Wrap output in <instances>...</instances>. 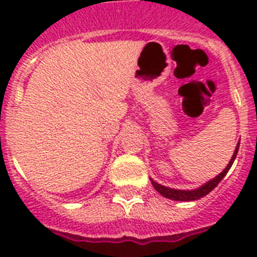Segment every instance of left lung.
<instances>
[{
	"instance_id": "left-lung-1",
	"label": "left lung",
	"mask_w": 257,
	"mask_h": 257,
	"mask_svg": "<svg viewBox=\"0 0 257 257\" xmlns=\"http://www.w3.org/2000/svg\"><path fill=\"white\" fill-rule=\"evenodd\" d=\"M239 147H240V140H239V143H237V145H236V149H235V152H233V155H232L231 160H229V163H228L227 167L224 168V171L216 176L215 179L209 180V181H207V183L204 184V185H201V187H199V188H196V189H192V191L173 189V188L164 187V185H161V184L156 183V181L152 179H151V183H152V185L155 187V189H156V191L159 192L160 195H163L164 197H167V199L175 200V201H195V200L201 199V197H204V196H207L209 192L213 191V189L217 187V184H219L220 181L224 179V176L227 175L228 171L231 169L232 164H233V161H235V159H236V155H237V151H239Z\"/></svg>"
}]
</instances>
